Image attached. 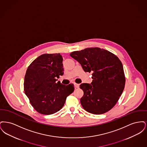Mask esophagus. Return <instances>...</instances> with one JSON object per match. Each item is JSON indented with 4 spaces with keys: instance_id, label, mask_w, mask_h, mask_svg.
<instances>
[{
    "instance_id": "34e87169",
    "label": "esophagus",
    "mask_w": 147,
    "mask_h": 147,
    "mask_svg": "<svg viewBox=\"0 0 147 147\" xmlns=\"http://www.w3.org/2000/svg\"><path fill=\"white\" fill-rule=\"evenodd\" d=\"M74 85H75V86L77 88H79V84H77V83H75L74 84Z\"/></svg>"
}]
</instances>
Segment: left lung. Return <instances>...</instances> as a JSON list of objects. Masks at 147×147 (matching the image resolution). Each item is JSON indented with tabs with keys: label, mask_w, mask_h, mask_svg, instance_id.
<instances>
[{
	"label": "left lung",
	"mask_w": 147,
	"mask_h": 147,
	"mask_svg": "<svg viewBox=\"0 0 147 147\" xmlns=\"http://www.w3.org/2000/svg\"><path fill=\"white\" fill-rule=\"evenodd\" d=\"M85 72L92 73L91 84L82 83L80 103L87 112L100 115L110 110L121 96L125 85L122 64L111 52L98 47L71 52Z\"/></svg>",
	"instance_id": "1"
}]
</instances>
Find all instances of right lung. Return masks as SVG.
<instances>
[{
	"label": "right lung",
	"instance_id": "1",
	"mask_svg": "<svg viewBox=\"0 0 147 147\" xmlns=\"http://www.w3.org/2000/svg\"><path fill=\"white\" fill-rule=\"evenodd\" d=\"M63 58L60 53L43 54L31 63L24 80V91L35 110L43 115L59 111L66 98L74 90V85L58 82L64 74Z\"/></svg>",
	"mask_w": 147,
	"mask_h": 147
}]
</instances>
